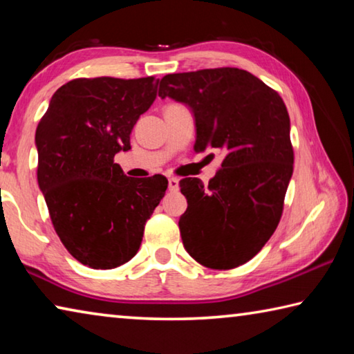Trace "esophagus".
Segmentation results:
<instances>
[{
    "mask_svg": "<svg viewBox=\"0 0 354 354\" xmlns=\"http://www.w3.org/2000/svg\"><path fill=\"white\" fill-rule=\"evenodd\" d=\"M179 187V181L176 178H169V190L170 192H176Z\"/></svg>",
    "mask_w": 354,
    "mask_h": 354,
    "instance_id": "34e87169",
    "label": "esophagus"
}]
</instances>
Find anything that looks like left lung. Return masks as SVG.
<instances>
[{
	"label": "left lung",
	"mask_w": 354,
	"mask_h": 354,
	"mask_svg": "<svg viewBox=\"0 0 354 354\" xmlns=\"http://www.w3.org/2000/svg\"><path fill=\"white\" fill-rule=\"evenodd\" d=\"M159 97L194 112L195 151L225 154L207 185L196 178L179 181L187 198L179 218L184 248L214 270L242 266L262 250L283 214L293 171L284 101L259 77L232 67L167 75Z\"/></svg>",
	"instance_id": "obj_1"
}]
</instances>
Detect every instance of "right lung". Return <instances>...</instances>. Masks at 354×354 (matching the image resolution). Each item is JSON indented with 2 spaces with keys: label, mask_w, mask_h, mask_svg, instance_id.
I'll return each instance as SVG.
<instances>
[{
  "label": "right lung",
  "mask_w": 354,
  "mask_h": 354,
  "mask_svg": "<svg viewBox=\"0 0 354 354\" xmlns=\"http://www.w3.org/2000/svg\"><path fill=\"white\" fill-rule=\"evenodd\" d=\"M156 88L154 76L77 77L57 88L35 131L37 181L53 226L91 268L109 270L134 257L165 195V176L129 178L113 162L131 149V131Z\"/></svg>",
  "instance_id": "obj_1"
}]
</instances>
